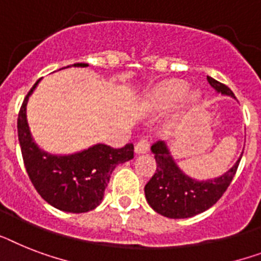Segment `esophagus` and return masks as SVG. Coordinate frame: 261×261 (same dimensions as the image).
<instances>
[{
    "mask_svg": "<svg viewBox=\"0 0 261 261\" xmlns=\"http://www.w3.org/2000/svg\"><path fill=\"white\" fill-rule=\"evenodd\" d=\"M150 149V142L147 138H142L141 141L138 142L137 145H135V152L137 154H142V152L149 151Z\"/></svg>",
    "mask_w": 261,
    "mask_h": 261,
    "instance_id": "1",
    "label": "esophagus"
}]
</instances>
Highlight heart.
I'll return each mask as SVG.
<instances>
[{"mask_svg":"<svg viewBox=\"0 0 261 261\" xmlns=\"http://www.w3.org/2000/svg\"><path fill=\"white\" fill-rule=\"evenodd\" d=\"M186 84L181 80H169L156 87L152 92V100L161 106L170 105L173 101L178 100L185 94ZM194 95H192V97Z\"/></svg>","mask_w":261,"mask_h":261,"instance_id":"obj_1","label":"heart"}]
</instances>
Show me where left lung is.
<instances>
[{
    "label": "left lung",
    "instance_id": "obj_1",
    "mask_svg": "<svg viewBox=\"0 0 261 261\" xmlns=\"http://www.w3.org/2000/svg\"><path fill=\"white\" fill-rule=\"evenodd\" d=\"M207 82L217 92L234 97L230 88L206 76ZM156 170L145 186L146 200L160 215L169 219H188L207 211L228 189L236 174L241 156L224 175L207 181H196L185 175L175 165L165 142L151 146Z\"/></svg>",
    "mask_w": 261,
    "mask_h": 261
}]
</instances>
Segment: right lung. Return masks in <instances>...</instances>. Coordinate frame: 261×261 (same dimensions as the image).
<instances>
[{"instance_id":"add662e5","label":"right lung","mask_w":261,"mask_h":261,"mask_svg":"<svg viewBox=\"0 0 261 261\" xmlns=\"http://www.w3.org/2000/svg\"><path fill=\"white\" fill-rule=\"evenodd\" d=\"M73 67H87L76 63ZM39 80L25 96L17 119L25 169L37 193L49 205L69 213H84L100 204L116 165L134 158V145L120 149L95 145L71 155H52L37 147L27 122V103Z\"/></svg>"}]
</instances>
